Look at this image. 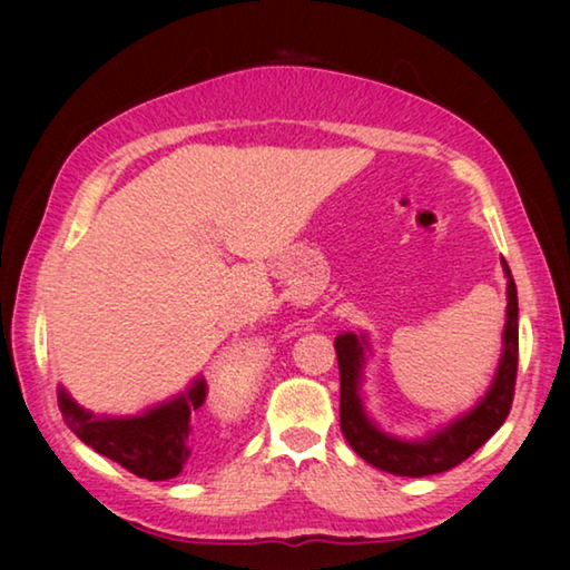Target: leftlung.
<instances>
[{
	"mask_svg": "<svg viewBox=\"0 0 570 570\" xmlns=\"http://www.w3.org/2000/svg\"><path fill=\"white\" fill-rule=\"evenodd\" d=\"M508 274V322L503 334V360L495 374V382L475 410L465 417L452 422L448 430L424 442H402L382 435L374 424L364 417L356 384L362 370V344L356 334H340L334 340L336 362H340V422L346 442L362 460L384 472L402 478H424L448 472L465 462L472 452L485 445L495 430L505 422L513 407L515 377H518V288L503 262Z\"/></svg>",
	"mask_w": 570,
	"mask_h": 570,
	"instance_id": "8db88e82",
	"label": "left lung"
}]
</instances>
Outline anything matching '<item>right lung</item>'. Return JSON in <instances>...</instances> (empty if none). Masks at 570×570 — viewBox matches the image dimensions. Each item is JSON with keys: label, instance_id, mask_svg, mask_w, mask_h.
Returning a JSON list of instances; mask_svg holds the SVG:
<instances>
[{"label": "right lung", "instance_id": "1", "mask_svg": "<svg viewBox=\"0 0 570 570\" xmlns=\"http://www.w3.org/2000/svg\"><path fill=\"white\" fill-rule=\"evenodd\" d=\"M206 382H196L178 400L132 420H100L60 390V410L85 445L146 480L176 478L190 458V412L206 402Z\"/></svg>", "mask_w": 570, "mask_h": 570}]
</instances>
